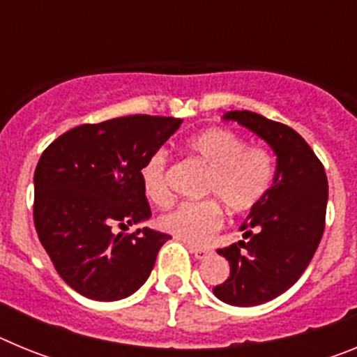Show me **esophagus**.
I'll return each instance as SVG.
<instances>
[{"label":"esophagus","instance_id":"esophagus-1","mask_svg":"<svg viewBox=\"0 0 357 357\" xmlns=\"http://www.w3.org/2000/svg\"><path fill=\"white\" fill-rule=\"evenodd\" d=\"M189 252L191 254H195V257H197L198 261L202 259H207L211 254H213V250L211 248H202V247H193V245H189Z\"/></svg>","mask_w":357,"mask_h":357}]
</instances>
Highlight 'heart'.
<instances>
[{
	"mask_svg": "<svg viewBox=\"0 0 357 357\" xmlns=\"http://www.w3.org/2000/svg\"><path fill=\"white\" fill-rule=\"evenodd\" d=\"M185 150L207 168L200 202H184L159 216L164 232L182 241L202 245L223 225V207L243 214L255 209L275 181V159L268 148L247 144V139L230 128L214 127L191 135ZM143 193L151 204H168V155L162 150L151 153L139 169Z\"/></svg>",
	"mask_w": 357,
	"mask_h": 357,
	"instance_id": "1",
	"label": "heart"
}]
</instances>
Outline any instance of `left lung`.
Listing matches in <instances>:
<instances>
[{
    "label": "left lung",
    "instance_id": "obj_1",
    "mask_svg": "<svg viewBox=\"0 0 357 357\" xmlns=\"http://www.w3.org/2000/svg\"><path fill=\"white\" fill-rule=\"evenodd\" d=\"M223 118L259 135L277 155L270 193L241 225L247 241L218 250L229 261L230 275L214 295L248 307L282 295L301 279L326 229L329 185L324 164L291 127L250 110H230Z\"/></svg>",
    "mask_w": 357,
    "mask_h": 357
}]
</instances>
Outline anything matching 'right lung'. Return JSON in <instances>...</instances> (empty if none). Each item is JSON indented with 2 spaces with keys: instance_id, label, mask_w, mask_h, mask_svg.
<instances>
[{
  "instance_id": "add662e5",
  "label": "right lung",
  "mask_w": 357,
  "mask_h": 357,
  "mask_svg": "<svg viewBox=\"0 0 357 357\" xmlns=\"http://www.w3.org/2000/svg\"><path fill=\"white\" fill-rule=\"evenodd\" d=\"M182 119L135 114L80 125L37 162L33 223L66 284L93 301H119L144 284L172 236L127 230L151 216L139 169Z\"/></svg>"
}]
</instances>
